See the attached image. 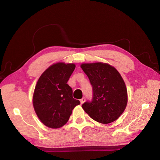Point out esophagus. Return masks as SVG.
Wrapping results in <instances>:
<instances>
[{"label": "esophagus", "instance_id": "obj_1", "mask_svg": "<svg viewBox=\"0 0 160 160\" xmlns=\"http://www.w3.org/2000/svg\"><path fill=\"white\" fill-rule=\"evenodd\" d=\"M85 100H86V99H85V98H82L80 101V103L81 104H82V103H84V102H85Z\"/></svg>", "mask_w": 160, "mask_h": 160}]
</instances>
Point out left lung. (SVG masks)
<instances>
[{"instance_id": "8db88e82", "label": "left lung", "mask_w": 160, "mask_h": 160, "mask_svg": "<svg viewBox=\"0 0 160 160\" xmlns=\"http://www.w3.org/2000/svg\"><path fill=\"white\" fill-rule=\"evenodd\" d=\"M92 87V99L82 107L92 119L108 124L118 119L128 103V91L121 74L114 67L102 62L82 63Z\"/></svg>"}]
</instances>
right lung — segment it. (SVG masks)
Here are the masks:
<instances>
[{
    "label": "right lung",
    "instance_id": "add662e5",
    "mask_svg": "<svg viewBox=\"0 0 160 160\" xmlns=\"http://www.w3.org/2000/svg\"><path fill=\"white\" fill-rule=\"evenodd\" d=\"M76 68L74 63L57 62L41 75L32 97L36 114L50 128L62 127L68 121L79 100L73 98V91L67 84Z\"/></svg>",
    "mask_w": 160,
    "mask_h": 160
}]
</instances>
